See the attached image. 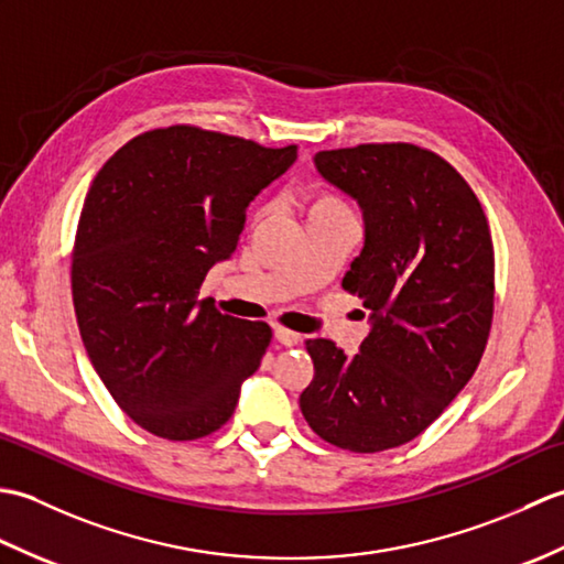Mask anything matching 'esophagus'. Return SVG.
I'll return each mask as SVG.
<instances>
[{"instance_id":"1","label":"esophagus","mask_w":564,"mask_h":564,"mask_svg":"<svg viewBox=\"0 0 564 564\" xmlns=\"http://www.w3.org/2000/svg\"><path fill=\"white\" fill-rule=\"evenodd\" d=\"M273 337H275V341L283 344V346L301 344V334H295L291 329H283V327H273Z\"/></svg>"}]
</instances>
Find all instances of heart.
<instances>
[{
    "label": "heart",
    "instance_id": "1",
    "mask_svg": "<svg viewBox=\"0 0 564 564\" xmlns=\"http://www.w3.org/2000/svg\"><path fill=\"white\" fill-rule=\"evenodd\" d=\"M349 210L344 206V200L337 198L334 194H317L313 196L307 206V215H317V213H344Z\"/></svg>",
    "mask_w": 564,
    "mask_h": 564
}]
</instances>
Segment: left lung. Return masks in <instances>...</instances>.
I'll return each instance as SVG.
<instances>
[{
    "mask_svg": "<svg viewBox=\"0 0 564 564\" xmlns=\"http://www.w3.org/2000/svg\"><path fill=\"white\" fill-rule=\"evenodd\" d=\"M315 170L364 215L341 285L370 310L356 356L310 339L301 410L319 438L378 453L434 422L473 378L492 325L495 249L480 200L438 154L404 145L317 152Z\"/></svg>",
    "mask_w": 564,
    "mask_h": 564,
    "instance_id": "obj_1",
    "label": "left lung"
}]
</instances>
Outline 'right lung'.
Instances as JSON below:
<instances>
[{
    "mask_svg": "<svg viewBox=\"0 0 564 564\" xmlns=\"http://www.w3.org/2000/svg\"><path fill=\"white\" fill-rule=\"evenodd\" d=\"M297 160L295 145L172 126L101 166L79 215L72 301L91 366L154 436L194 441L232 416L271 327L198 301L237 249L247 208Z\"/></svg>",
    "mask_w": 564,
    "mask_h": 564,
    "instance_id": "1",
    "label": "right lung"
}]
</instances>
